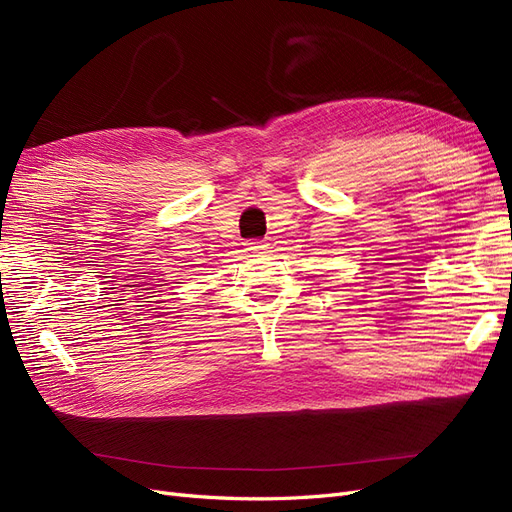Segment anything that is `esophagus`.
I'll return each mask as SVG.
<instances>
[{
    "mask_svg": "<svg viewBox=\"0 0 512 512\" xmlns=\"http://www.w3.org/2000/svg\"><path fill=\"white\" fill-rule=\"evenodd\" d=\"M265 247H267L265 241H252V243H247V250H252V252H265Z\"/></svg>",
    "mask_w": 512,
    "mask_h": 512,
    "instance_id": "esophagus-1",
    "label": "esophagus"
}]
</instances>
